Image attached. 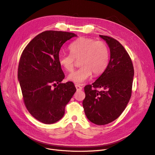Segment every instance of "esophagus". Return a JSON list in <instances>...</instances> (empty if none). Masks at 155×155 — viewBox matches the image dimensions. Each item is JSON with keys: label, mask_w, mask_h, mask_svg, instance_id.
Returning a JSON list of instances; mask_svg holds the SVG:
<instances>
[{"label": "esophagus", "mask_w": 155, "mask_h": 155, "mask_svg": "<svg viewBox=\"0 0 155 155\" xmlns=\"http://www.w3.org/2000/svg\"><path fill=\"white\" fill-rule=\"evenodd\" d=\"M75 87H76V89H77V91H81L82 88H83L82 87H81L79 85H78V84H77V85H75Z\"/></svg>", "instance_id": "34e87169"}]
</instances>
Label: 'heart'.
<instances>
[{"label": "heart", "instance_id": "heart-1", "mask_svg": "<svg viewBox=\"0 0 155 155\" xmlns=\"http://www.w3.org/2000/svg\"><path fill=\"white\" fill-rule=\"evenodd\" d=\"M70 54H59L58 61L66 71H71L75 60L79 59L78 69L70 73L67 79L74 83L82 84L91 76L104 72L109 60V50L104 41L88 37H81L70 45Z\"/></svg>", "mask_w": 155, "mask_h": 155}]
</instances>
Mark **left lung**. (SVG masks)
<instances>
[{
    "label": "left lung",
    "instance_id": "obj_1",
    "mask_svg": "<svg viewBox=\"0 0 155 155\" xmlns=\"http://www.w3.org/2000/svg\"><path fill=\"white\" fill-rule=\"evenodd\" d=\"M100 37L109 46L110 60L101 76L85 87L83 106L89 121L103 125L118 118L127 107L132 93L134 68L127 51L118 41L106 35ZM96 87L104 91H97Z\"/></svg>",
    "mask_w": 155,
    "mask_h": 155
}]
</instances>
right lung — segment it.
<instances>
[{"label": "right lung", "mask_w": 155, "mask_h": 155, "mask_svg": "<svg viewBox=\"0 0 155 155\" xmlns=\"http://www.w3.org/2000/svg\"><path fill=\"white\" fill-rule=\"evenodd\" d=\"M74 37L77 35L70 32L43 31L28 44L21 56L18 80L25 105L31 115L43 124L61 119L65 106L76 91L72 82L61 83L64 74L58 61L61 46Z\"/></svg>", "instance_id": "1"}]
</instances>
